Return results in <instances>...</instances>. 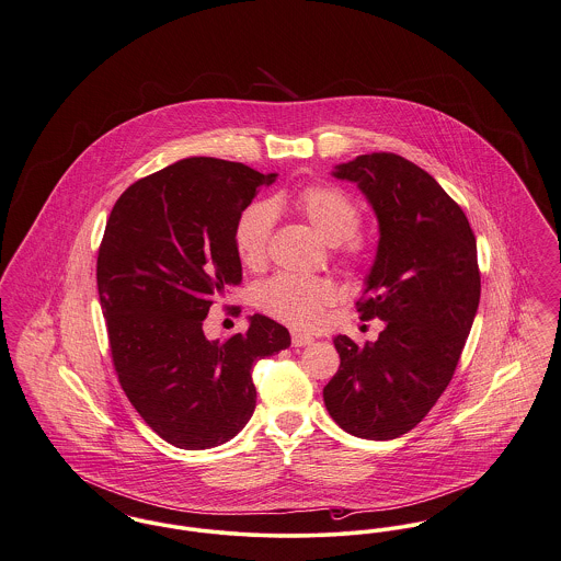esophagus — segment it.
<instances>
[{"mask_svg": "<svg viewBox=\"0 0 561 561\" xmlns=\"http://www.w3.org/2000/svg\"><path fill=\"white\" fill-rule=\"evenodd\" d=\"M309 343H313V336L302 334V332H295V334H293V345H295V347H305V345H309Z\"/></svg>", "mask_w": 561, "mask_h": 561, "instance_id": "1", "label": "esophagus"}]
</instances>
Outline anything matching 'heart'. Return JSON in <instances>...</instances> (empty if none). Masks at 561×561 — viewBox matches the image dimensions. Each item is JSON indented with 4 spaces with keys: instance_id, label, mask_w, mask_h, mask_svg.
Returning <instances> with one entry per match:
<instances>
[{
    "instance_id": "obj_1",
    "label": "heart",
    "mask_w": 561,
    "mask_h": 561,
    "mask_svg": "<svg viewBox=\"0 0 561 561\" xmlns=\"http://www.w3.org/2000/svg\"><path fill=\"white\" fill-rule=\"evenodd\" d=\"M295 207L322 234V239L329 243L350 239V254L363 256V245L352 241L360 229V209L345 193L327 184L305 186L295 195ZM271 229L273 209L264 203H252L239 214L232 229V241L243 266L254 271L264 266ZM254 298L266 316L295 329H316L322 324L327 307L336 298V286L329 277H298L282 273L263 282Z\"/></svg>"
}]
</instances>
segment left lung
I'll use <instances>...</instances> for the list:
<instances>
[{
	"label": "left lung",
	"mask_w": 561,
	"mask_h": 561,
	"mask_svg": "<svg viewBox=\"0 0 561 561\" xmlns=\"http://www.w3.org/2000/svg\"><path fill=\"white\" fill-rule=\"evenodd\" d=\"M332 175L356 182L377 216V256L356 307L386 329L364 345L334 336L341 366L324 404L345 432L390 440L428 415L460 363L481 297L477 239L460 205L398 154H363Z\"/></svg>",
	"instance_id": "8db88e82"
}]
</instances>
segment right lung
<instances>
[{"instance_id": "obj_1", "label": "right lung", "mask_w": 561, "mask_h": 561, "mask_svg": "<svg viewBox=\"0 0 561 561\" xmlns=\"http://www.w3.org/2000/svg\"><path fill=\"white\" fill-rule=\"evenodd\" d=\"M275 178L193 157L137 180L107 218L98 288L112 363L141 420L180 449L231 440L256 407L254 364L290 347L261 313L225 343L203 332L214 300L241 284L234 222Z\"/></svg>"}]
</instances>
